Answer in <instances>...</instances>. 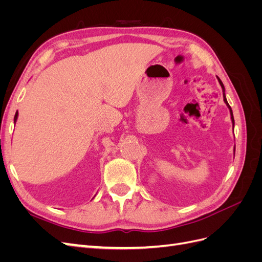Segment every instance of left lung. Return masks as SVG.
Returning <instances> with one entry per match:
<instances>
[{
    "mask_svg": "<svg viewBox=\"0 0 262 262\" xmlns=\"http://www.w3.org/2000/svg\"><path fill=\"white\" fill-rule=\"evenodd\" d=\"M217 80H219V83H220V85H221V87H222V91H223V98H224V102L226 104V106L228 107V109H229V114H231V119H232V123H233V129H234V125H235V121H234V116H233V112H232V108H231V106L228 105V102H227V99H226V96H225V87H224V85H223V83H222V81L220 80V77H217ZM234 155H235V147H234Z\"/></svg>",
    "mask_w": 262,
    "mask_h": 262,
    "instance_id": "1",
    "label": "left lung"
}]
</instances>
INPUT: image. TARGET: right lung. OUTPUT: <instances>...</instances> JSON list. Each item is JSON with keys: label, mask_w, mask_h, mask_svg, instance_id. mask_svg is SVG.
Returning a JSON list of instances; mask_svg holds the SVG:
<instances>
[{"label": "right lung", "mask_w": 262, "mask_h": 262, "mask_svg": "<svg viewBox=\"0 0 262 262\" xmlns=\"http://www.w3.org/2000/svg\"><path fill=\"white\" fill-rule=\"evenodd\" d=\"M17 117H18V113L15 114V117H14V123H16V120H17Z\"/></svg>", "instance_id": "obj_1"}]
</instances>
